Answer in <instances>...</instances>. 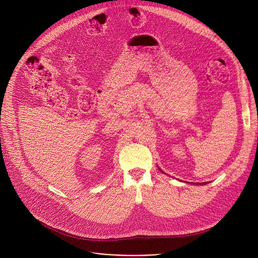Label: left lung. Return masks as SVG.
<instances>
[{
	"label": "left lung",
	"mask_w": 258,
	"mask_h": 258,
	"mask_svg": "<svg viewBox=\"0 0 258 258\" xmlns=\"http://www.w3.org/2000/svg\"><path fill=\"white\" fill-rule=\"evenodd\" d=\"M158 168H159V167H158ZM159 169H160V168H159ZM161 172H162V170H161ZM188 183H189V182H188ZM191 183H193V185H206L207 182H202V183H201V182H191Z\"/></svg>",
	"instance_id": "obj_1"
}]
</instances>
